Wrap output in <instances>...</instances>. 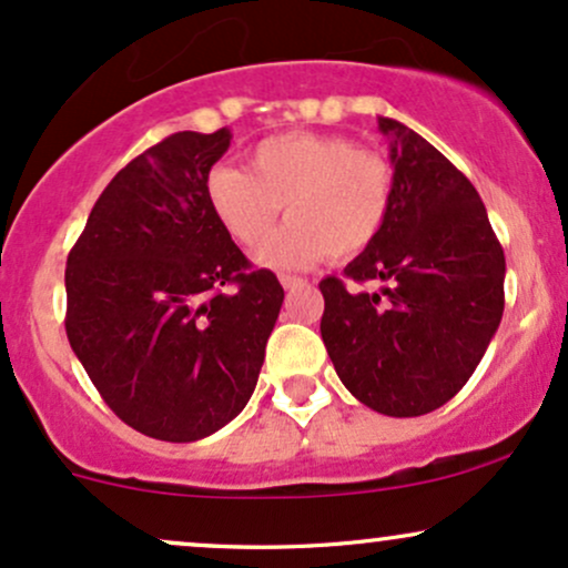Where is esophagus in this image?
<instances>
[{
  "mask_svg": "<svg viewBox=\"0 0 568 568\" xmlns=\"http://www.w3.org/2000/svg\"><path fill=\"white\" fill-rule=\"evenodd\" d=\"M280 283H283L285 291H296V288H304L306 280L296 275H280Z\"/></svg>",
  "mask_w": 568,
  "mask_h": 568,
  "instance_id": "1",
  "label": "esophagus"
}]
</instances>
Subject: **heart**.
Returning a JSON list of instances; mask_svg holds the SVG:
<instances>
[{
  "instance_id": "obj_1",
  "label": "heart",
  "mask_w": 568,
  "mask_h": 568,
  "mask_svg": "<svg viewBox=\"0 0 568 568\" xmlns=\"http://www.w3.org/2000/svg\"><path fill=\"white\" fill-rule=\"evenodd\" d=\"M393 165L379 152L344 135L277 133L247 152L245 171L219 165L205 179V200L219 224L240 245L256 247L258 262L293 270L323 256L349 258L382 232L393 205Z\"/></svg>"
}]
</instances>
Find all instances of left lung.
I'll return each instance as SVG.
<instances>
[{
  "label": "left lung",
  "instance_id": "left-lung-1",
  "mask_svg": "<svg viewBox=\"0 0 568 568\" xmlns=\"http://www.w3.org/2000/svg\"><path fill=\"white\" fill-rule=\"evenodd\" d=\"M393 205L344 275L382 288L321 283V334L338 379L384 416H422L465 387L505 310V251L480 194L433 143L379 116Z\"/></svg>",
  "mask_w": 568,
  "mask_h": 568
}]
</instances>
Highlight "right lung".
Here are the masks:
<instances>
[{"instance_id":"obj_1","label":"right lung","mask_w":568,"mask_h":568,"mask_svg":"<svg viewBox=\"0 0 568 568\" xmlns=\"http://www.w3.org/2000/svg\"><path fill=\"white\" fill-rule=\"evenodd\" d=\"M230 128L168 135L109 181L67 262V336L106 406L158 440L230 425L256 389L283 285L205 200ZM232 287V292H224Z\"/></svg>"}]
</instances>
